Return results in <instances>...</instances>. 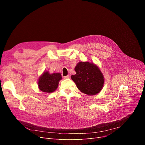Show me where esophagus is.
I'll use <instances>...</instances> for the list:
<instances>
[{
	"instance_id": "34e87169",
	"label": "esophagus",
	"mask_w": 145,
	"mask_h": 145,
	"mask_svg": "<svg viewBox=\"0 0 145 145\" xmlns=\"http://www.w3.org/2000/svg\"><path fill=\"white\" fill-rule=\"evenodd\" d=\"M70 77V76L69 75H67L66 76H64V79H67V78H69Z\"/></svg>"
}]
</instances>
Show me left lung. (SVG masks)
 I'll return each mask as SVG.
<instances>
[{"instance_id": "obj_1", "label": "left lung", "mask_w": 145, "mask_h": 145, "mask_svg": "<svg viewBox=\"0 0 145 145\" xmlns=\"http://www.w3.org/2000/svg\"><path fill=\"white\" fill-rule=\"evenodd\" d=\"M74 70L76 73L71 78L81 92L91 96L100 92L105 79L97 66L89 62H79Z\"/></svg>"}]
</instances>
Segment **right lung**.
Instances as JSON below:
<instances>
[{"label": "right lung", "instance_id": "right-lung-1", "mask_svg": "<svg viewBox=\"0 0 145 145\" xmlns=\"http://www.w3.org/2000/svg\"><path fill=\"white\" fill-rule=\"evenodd\" d=\"M61 78V74L59 73L50 74L48 71L44 72L38 78V88L44 92L52 93L57 89Z\"/></svg>", "mask_w": 145, "mask_h": 145}]
</instances>
